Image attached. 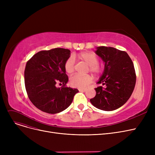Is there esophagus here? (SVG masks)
Returning <instances> with one entry per match:
<instances>
[{
    "label": "esophagus",
    "instance_id": "esophagus-1",
    "mask_svg": "<svg viewBox=\"0 0 155 155\" xmlns=\"http://www.w3.org/2000/svg\"><path fill=\"white\" fill-rule=\"evenodd\" d=\"M79 91H80V92H85V91H86V89H79Z\"/></svg>",
    "mask_w": 155,
    "mask_h": 155
}]
</instances>
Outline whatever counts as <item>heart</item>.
I'll return each instance as SVG.
<instances>
[{"label":"heart","mask_w":155,"mask_h":155,"mask_svg":"<svg viewBox=\"0 0 155 155\" xmlns=\"http://www.w3.org/2000/svg\"><path fill=\"white\" fill-rule=\"evenodd\" d=\"M78 60L84 61L88 65V71L98 76L103 71V68L98 63L99 59L94 53L85 51L76 55ZM64 68L68 74H72L75 71V61L72 56H70L64 64ZM92 82V77L89 75H75L70 79V84L73 87L80 89L85 88Z\"/></svg>","instance_id":"heart-1"}]
</instances>
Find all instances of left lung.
Masks as SVG:
<instances>
[{"label": "left lung", "mask_w": 155, "mask_h": 155, "mask_svg": "<svg viewBox=\"0 0 155 155\" xmlns=\"http://www.w3.org/2000/svg\"><path fill=\"white\" fill-rule=\"evenodd\" d=\"M95 53L105 63L104 70L95 88L96 95L90 100L97 109L111 111L123 105L131 97L136 76L133 63L128 54L116 48L97 47Z\"/></svg>", "instance_id": "1"}]
</instances>
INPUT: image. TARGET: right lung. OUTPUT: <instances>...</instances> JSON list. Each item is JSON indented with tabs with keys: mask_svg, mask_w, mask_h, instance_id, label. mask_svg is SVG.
Segmentation results:
<instances>
[{
	"mask_svg": "<svg viewBox=\"0 0 155 155\" xmlns=\"http://www.w3.org/2000/svg\"><path fill=\"white\" fill-rule=\"evenodd\" d=\"M70 56L68 49L54 48L39 51L31 57L24 70L28 97L38 109L48 114L59 113L70 106L78 89L66 87L68 77L64 64ZM56 83L62 84L57 88Z\"/></svg>",
	"mask_w": 155,
	"mask_h": 155,
	"instance_id": "add662e5",
	"label": "right lung"
}]
</instances>
